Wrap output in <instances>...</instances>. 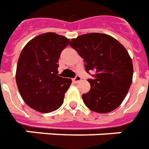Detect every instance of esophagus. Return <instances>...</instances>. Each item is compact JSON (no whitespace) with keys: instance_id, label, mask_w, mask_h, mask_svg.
Segmentation results:
<instances>
[{"instance_id":"obj_1","label":"esophagus","mask_w":149,"mask_h":149,"mask_svg":"<svg viewBox=\"0 0 149 149\" xmlns=\"http://www.w3.org/2000/svg\"><path fill=\"white\" fill-rule=\"evenodd\" d=\"M81 81V77L79 75H77L74 78H72V81L74 82V83H78V82H80Z\"/></svg>"}]
</instances>
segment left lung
I'll use <instances>...</instances> for the list:
<instances>
[{
    "instance_id": "8db88e82",
    "label": "left lung",
    "mask_w": 149,
    "mask_h": 149,
    "mask_svg": "<svg viewBox=\"0 0 149 149\" xmlns=\"http://www.w3.org/2000/svg\"><path fill=\"white\" fill-rule=\"evenodd\" d=\"M69 45L84 59L90 90L82 94L85 106L97 113L114 111L123 102L132 82V60L118 40L106 34L89 33L72 38Z\"/></svg>"
}]
</instances>
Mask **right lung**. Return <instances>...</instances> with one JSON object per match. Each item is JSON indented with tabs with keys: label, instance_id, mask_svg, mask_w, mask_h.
Segmentation results:
<instances>
[{
	"label": "right lung",
	"instance_id": "right-lung-1",
	"mask_svg": "<svg viewBox=\"0 0 149 149\" xmlns=\"http://www.w3.org/2000/svg\"><path fill=\"white\" fill-rule=\"evenodd\" d=\"M68 42V38L48 32L32 38L21 52L16 83L24 102L35 111L49 113L64 102L72 80L60 77L57 69Z\"/></svg>",
	"mask_w": 149,
	"mask_h": 149
}]
</instances>
